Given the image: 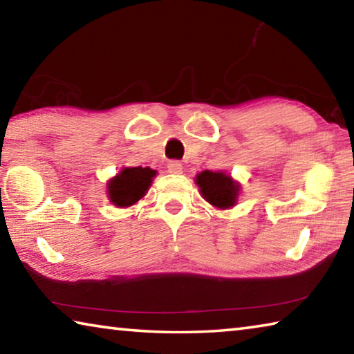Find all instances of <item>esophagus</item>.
<instances>
[{
	"label": "esophagus",
	"instance_id": "1",
	"mask_svg": "<svg viewBox=\"0 0 354 354\" xmlns=\"http://www.w3.org/2000/svg\"><path fill=\"white\" fill-rule=\"evenodd\" d=\"M167 169H169L170 173H175V175H179V173L183 171V164L179 162V160H170V162L167 164Z\"/></svg>",
	"mask_w": 354,
	"mask_h": 354
}]
</instances>
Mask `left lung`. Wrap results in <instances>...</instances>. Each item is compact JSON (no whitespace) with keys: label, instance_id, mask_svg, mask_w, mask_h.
I'll return each instance as SVG.
<instances>
[{"label":"left lung","instance_id":"left-lung-1","mask_svg":"<svg viewBox=\"0 0 354 354\" xmlns=\"http://www.w3.org/2000/svg\"><path fill=\"white\" fill-rule=\"evenodd\" d=\"M196 184L201 190L205 200L220 209L234 206L239 195V185L225 173L201 171L196 176Z\"/></svg>","mask_w":354,"mask_h":354}]
</instances>
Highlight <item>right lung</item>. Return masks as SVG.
Returning a JSON list of instances; mask_svg holds the SVG:
<instances>
[{"label":"right lung","mask_w":354,"mask_h":354,"mask_svg":"<svg viewBox=\"0 0 354 354\" xmlns=\"http://www.w3.org/2000/svg\"><path fill=\"white\" fill-rule=\"evenodd\" d=\"M154 176L156 171L148 169V167H145V169L143 167L124 169L107 185L111 201L120 207L134 205L136 201H139L147 194Z\"/></svg>","instance_id":"add662e5"}]
</instances>
